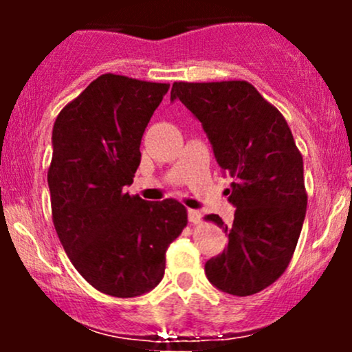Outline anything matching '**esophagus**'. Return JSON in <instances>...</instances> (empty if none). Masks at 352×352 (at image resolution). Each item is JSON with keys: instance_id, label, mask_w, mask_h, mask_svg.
<instances>
[{"instance_id": "esophagus-1", "label": "esophagus", "mask_w": 352, "mask_h": 352, "mask_svg": "<svg viewBox=\"0 0 352 352\" xmlns=\"http://www.w3.org/2000/svg\"><path fill=\"white\" fill-rule=\"evenodd\" d=\"M188 221L190 223H200L201 221V213L199 210H188Z\"/></svg>"}]
</instances>
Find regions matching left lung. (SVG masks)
Instances as JSON below:
<instances>
[{"mask_svg": "<svg viewBox=\"0 0 352 352\" xmlns=\"http://www.w3.org/2000/svg\"><path fill=\"white\" fill-rule=\"evenodd\" d=\"M179 99L200 120L217 162L233 177V223L207 215L228 233V245L205 263L212 285L233 296L268 288L292 261L308 205L302 155L273 104L246 80L173 82Z\"/></svg>", "mask_w": 352, "mask_h": 352, "instance_id": "left-lung-1", "label": "left lung"}]
</instances>
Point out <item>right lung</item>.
Instances as JSON below:
<instances>
[{"label": "right lung", "mask_w": 352, "mask_h": 352, "mask_svg": "<svg viewBox=\"0 0 352 352\" xmlns=\"http://www.w3.org/2000/svg\"><path fill=\"white\" fill-rule=\"evenodd\" d=\"M170 84L107 72L63 107L47 168L52 223L89 285L116 298L151 292L165 252L187 227V208L124 192L140 164V140Z\"/></svg>", "instance_id": "1"}]
</instances>
